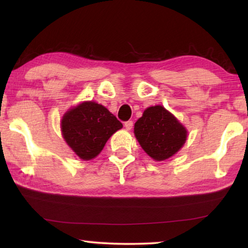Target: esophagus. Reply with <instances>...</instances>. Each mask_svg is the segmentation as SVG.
<instances>
[{"label": "esophagus", "instance_id": "1", "mask_svg": "<svg viewBox=\"0 0 248 248\" xmlns=\"http://www.w3.org/2000/svg\"><path fill=\"white\" fill-rule=\"evenodd\" d=\"M132 127H133V121H132V120L125 121V123H124V128H125V129H127V130H131Z\"/></svg>", "mask_w": 248, "mask_h": 248}]
</instances>
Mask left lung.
<instances>
[{"mask_svg": "<svg viewBox=\"0 0 248 248\" xmlns=\"http://www.w3.org/2000/svg\"><path fill=\"white\" fill-rule=\"evenodd\" d=\"M134 134L146 153L163 161L178 152L187 138L186 129L162 106L146 108L134 124Z\"/></svg>", "mask_w": 248, "mask_h": 248, "instance_id": "obj_1", "label": "left lung"}]
</instances>
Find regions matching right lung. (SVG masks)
<instances>
[{
	"label": "right lung",
	"mask_w": 248,
	"mask_h": 248,
	"mask_svg": "<svg viewBox=\"0 0 248 248\" xmlns=\"http://www.w3.org/2000/svg\"><path fill=\"white\" fill-rule=\"evenodd\" d=\"M123 124L103 105L79 104L69 110L61 121L64 140L82 159H92L100 153L107 140Z\"/></svg>",
	"instance_id": "right-lung-1"
}]
</instances>
